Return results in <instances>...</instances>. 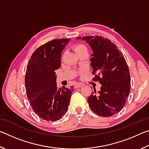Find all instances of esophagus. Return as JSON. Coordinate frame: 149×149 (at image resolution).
I'll list each match as a JSON object with an SVG mask.
<instances>
[{"label":"esophagus","mask_w":149,"mask_h":149,"mask_svg":"<svg viewBox=\"0 0 149 149\" xmlns=\"http://www.w3.org/2000/svg\"><path fill=\"white\" fill-rule=\"evenodd\" d=\"M83 86V85H81V84H76V85H75V89H77V88H79V87H81Z\"/></svg>","instance_id":"obj_1"}]
</instances>
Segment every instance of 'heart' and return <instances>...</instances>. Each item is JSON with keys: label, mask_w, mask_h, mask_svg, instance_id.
Listing matches in <instances>:
<instances>
[{"label": "heart", "mask_w": 149, "mask_h": 149, "mask_svg": "<svg viewBox=\"0 0 149 149\" xmlns=\"http://www.w3.org/2000/svg\"><path fill=\"white\" fill-rule=\"evenodd\" d=\"M84 49H87V48L84 45L79 44V45H76V46L74 47V50H75V52H77L80 51V50H84Z\"/></svg>", "instance_id": "b5f03b06"}]
</instances>
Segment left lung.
<instances>
[{"instance_id":"8db88e82","label":"left lung","mask_w":149,"mask_h":149,"mask_svg":"<svg viewBox=\"0 0 149 149\" xmlns=\"http://www.w3.org/2000/svg\"><path fill=\"white\" fill-rule=\"evenodd\" d=\"M91 48V65L93 74H97L101 87L97 93L94 89L87 99L93 112L110 117L120 112L125 106L131 88V79L124 56L110 40L99 36L77 37Z\"/></svg>"}]
</instances>
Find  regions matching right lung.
I'll use <instances>...</instances> for the list:
<instances>
[{"mask_svg":"<svg viewBox=\"0 0 149 149\" xmlns=\"http://www.w3.org/2000/svg\"><path fill=\"white\" fill-rule=\"evenodd\" d=\"M70 39H54L32 54L27 66L25 84L34 112L41 119H61L68 109L74 87L58 88L56 70L61 65V54Z\"/></svg>","mask_w":149,"mask_h":149,"instance_id":"obj_1","label":"right lung"}]
</instances>
